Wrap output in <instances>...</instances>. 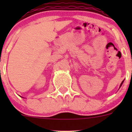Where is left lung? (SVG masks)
Returning <instances> with one entry per match:
<instances>
[{
  "instance_id": "1",
  "label": "left lung",
  "mask_w": 132,
  "mask_h": 132,
  "mask_svg": "<svg viewBox=\"0 0 132 132\" xmlns=\"http://www.w3.org/2000/svg\"><path fill=\"white\" fill-rule=\"evenodd\" d=\"M124 80H123V81H122L121 84H120V86H119V88H120V87H121L122 84H123V82H124Z\"/></svg>"
}]
</instances>
